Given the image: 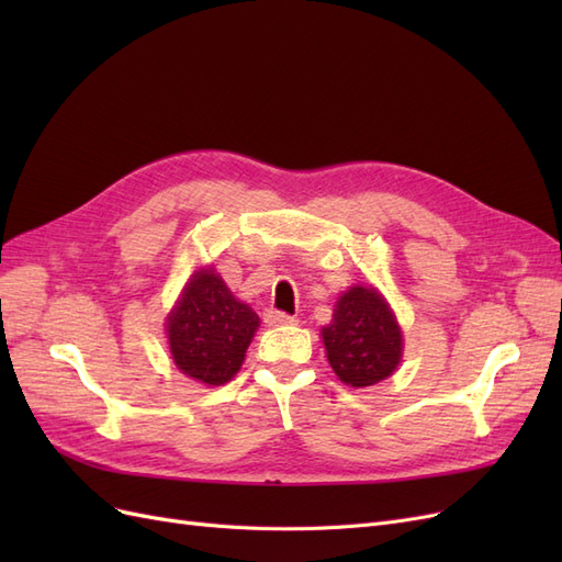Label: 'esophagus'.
Listing matches in <instances>:
<instances>
[{"instance_id": "esophagus-1", "label": "esophagus", "mask_w": 562, "mask_h": 562, "mask_svg": "<svg viewBox=\"0 0 562 562\" xmlns=\"http://www.w3.org/2000/svg\"><path fill=\"white\" fill-rule=\"evenodd\" d=\"M265 323L267 326H291V323H295V316L285 314V312H277V310H267Z\"/></svg>"}]
</instances>
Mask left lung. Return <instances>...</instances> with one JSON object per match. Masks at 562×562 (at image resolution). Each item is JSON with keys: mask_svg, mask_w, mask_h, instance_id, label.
Returning <instances> with one entry per match:
<instances>
[{"mask_svg": "<svg viewBox=\"0 0 562 562\" xmlns=\"http://www.w3.org/2000/svg\"><path fill=\"white\" fill-rule=\"evenodd\" d=\"M321 337L335 375L356 389L386 380L403 356L398 321L372 285H351L339 295Z\"/></svg>", "mask_w": 562, "mask_h": 562, "instance_id": "left-lung-1", "label": "left lung"}]
</instances>
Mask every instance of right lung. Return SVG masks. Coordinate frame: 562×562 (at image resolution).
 I'll use <instances>...</instances> for the list:
<instances>
[{
  "mask_svg": "<svg viewBox=\"0 0 562 562\" xmlns=\"http://www.w3.org/2000/svg\"><path fill=\"white\" fill-rule=\"evenodd\" d=\"M258 326L260 316L206 267L194 271L182 288L166 333L176 368L201 384L220 386L239 372Z\"/></svg>",
  "mask_w": 562,
  "mask_h": 562,
  "instance_id": "obj_1",
  "label": "right lung"
}]
</instances>
